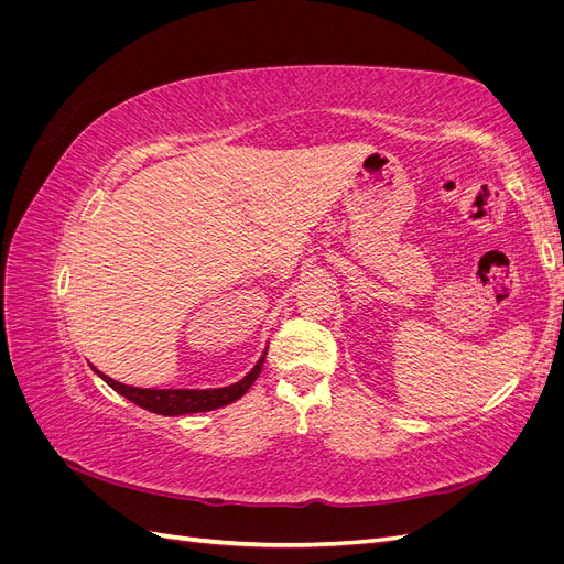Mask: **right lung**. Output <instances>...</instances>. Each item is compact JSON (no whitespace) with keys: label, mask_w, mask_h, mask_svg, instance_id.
Masks as SVG:
<instances>
[{"label":"right lung","mask_w":564,"mask_h":564,"mask_svg":"<svg viewBox=\"0 0 564 564\" xmlns=\"http://www.w3.org/2000/svg\"><path fill=\"white\" fill-rule=\"evenodd\" d=\"M265 355L261 357L256 367L247 373L242 381H237L235 386L228 388H218V390H152V388H133L124 386L119 381H112L106 373H100L96 367V373L104 379L112 390H117L119 395H124L129 402L139 404L141 409H148L152 414H162V416H181V414H199V412H212V409L226 406L235 400H240L245 392L253 386V381L259 379V373L263 369Z\"/></svg>","instance_id":"right-lung-1"}]
</instances>
